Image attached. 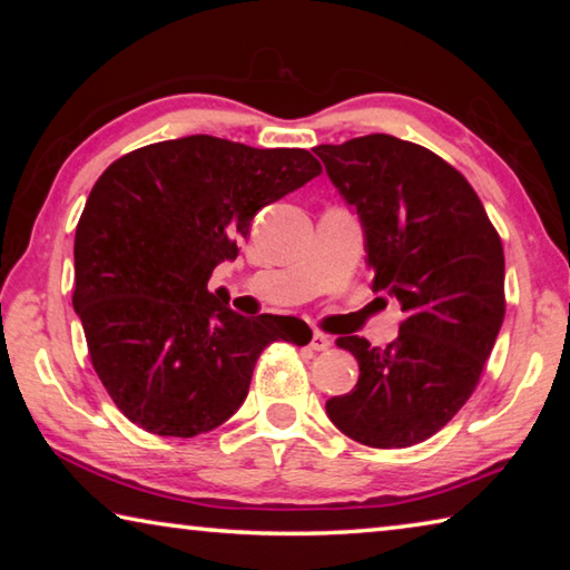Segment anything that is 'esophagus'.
<instances>
[{"label":"esophagus","instance_id":"esophagus-1","mask_svg":"<svg viewBox=\"0 0 570 570\" xmlns=\"http://www.w3.org/2000/svg\"><path fill=\"white\" fill-rule=\"evenodd\" d=\"M308 346H312L314 352H326V350H330V346H332V340H330V336H326V334H322V332H314L312 344H308Z\"/></svg>","mask_w":570,"mask_h":570}]
</instances>
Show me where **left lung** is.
Instances as JSON below:
<instances>
[{
  "instance_id": "obj_1",
  "label": "left lung",
  "mask_w": 570,
  "mask_h": 570,
  "mask_svg": "<svg viewBox=\"0 0 570 570\" xmlns=\"http://www.w3.org/2000/svg\"><path fill=\"white\" fill-rule=\"evenodd\" d=\"M360 216L372 288L397 298L392 344L340 336L360 380L326 414L370 448H410L470 400L505 316V256L478 193L435 153L374 132L314 148Z\"/></svg>"
}]
</instances>
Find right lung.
Segmentation results:
<instances>
[{
	"label": "right lung",
	"mask_w": 570,
	"mask_h": 570,
	"mask_svg": "<svg viewBox=\"0 0 570 570\" xmlns=\"http://www.w3.org/2000/svg\"><path fill=\"white\" fill-rule=\"evenodd\" d=\"M302 148L188 135L112 163L75 230V294L90 360L118 410L163 438H196L244 404L272 342L304 346L296 316H244L214 268L264 206L320 176Z\"/></svg>",
	"instance_id": "right-lung-1"
}]
</instances>
